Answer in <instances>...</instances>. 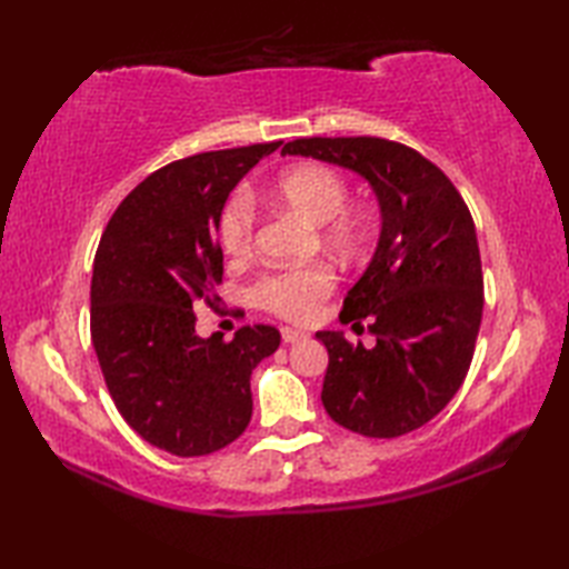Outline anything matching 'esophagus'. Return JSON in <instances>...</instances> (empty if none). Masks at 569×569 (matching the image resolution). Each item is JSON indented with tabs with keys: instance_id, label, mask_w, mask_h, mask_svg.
Wrapping results in <instances>:
<instances>
[{
	"instance_id": "1",
	"label": "esophagus",
	"mask_w": 569,
	"mask_h": 569,
	"mask_svg": "<svg viewBox=\"0 0 569 569\" xmlns=\"http://www.w3.org/2000/svg\"><path fill=\"white\" fill-rule=\"evenodd\" d=\"M281 337H283V342H286V345H293V342L306 340V332L293 330V328H283V330H281Z\"/></svg>"
}]
</instances>
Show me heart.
I'll use <instances>...</instances> for the list:
<instances>
[{"label": "heart", "instance_id": "heart-1", "mask_svg": "<svg viewBox=\"0 0 569 569\" xmlns=\"http://www.w3.org/2000/svg\"><path fill=\"white\" fill-rule=\"evenodd\" d=\"M273 198L310 224H325L322 234L332 247L355 251L367 237V220L359 212L342 210L347 200L345 178L322 163H303L278 176ZM217 234L229 257H247L253 244V204L247 192H234L227 200L217 224ZM335 276L328 266L281 271L266 276L257 286L259 303L278 316L308 322L325 298L330 296Z\"/></svg>", "mask_w": 569, "mask_h": 569}]
</instances>
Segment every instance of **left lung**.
I'll use <instances>...</instances> for the list:
<instances>
[{
    "instance_id": "1",
    "label": "left lung",
    "mask_w": 569,
    "mask_h": 569,
    "mask_svg": "<svg viewBox=\"0 0 569 569\" xmlns=\"http://www.w3.org/2000/svg\"><path fill=\"white\" fill-rule=\"evenodd\" d=\"M281 153L347 168L379 200L377 249L340 316L367 318L377 345H349L340 330L316 332L330 355L325 410L367 438L426 426L462 386L485 308L477 229L465 200L438 166L396 141L312 137L286 143Z\"/></svg>"
}]
</instances>
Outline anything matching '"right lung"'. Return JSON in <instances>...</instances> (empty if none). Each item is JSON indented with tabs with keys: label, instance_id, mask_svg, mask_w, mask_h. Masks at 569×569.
Returning <instances> with one entry per match:
<instances>
[{
	"label": "right lung",
	"instance_id": "obj_1",
	"mask_svg": "<svg viewBox=\"0 0 569 569\" xmlns=\"http://www.w3.org/2000/svg\"><path fill=\"white\" fill-rule=\"evenodd\" d=\"M281 141L198 153L129 192L100 239L90 330L119 413L176 457L222 450L251 420V371L281 345L271 325L196 332L222 281L217 224L229 192Z\"/></svg>",
	"mask_w": 569,
	"mask_h": 569
}]
</instances>
